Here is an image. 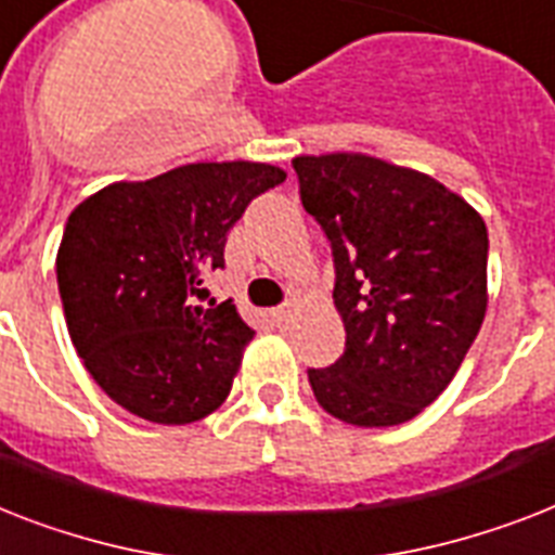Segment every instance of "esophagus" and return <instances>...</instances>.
Segmentation results:
<instances>
[{
	"label": "esophagus",
	"mask_w": 555,
	"mask_h": 555,
	"mask_svg": "<svg viewBox=\"0 0 555 555\" xmlns=\"http://www.w3.org/2000/svg\"><path fill=\"white\" fill-rule=\"evenodd\" d=\"M270 317H273V322L285 324V322H291L293 308H291V305H285V308H276V310H273V313H270Z\"/></svg>",
	"instance_id": "1"
}]
</instances>
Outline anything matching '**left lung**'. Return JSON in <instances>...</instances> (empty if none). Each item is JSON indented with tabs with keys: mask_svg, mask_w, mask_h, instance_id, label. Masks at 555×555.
Returning a JSON list of instances; mask_svg holds the SVG:
<instances>
[{
	"mask_svg": "<svg viewBox=\"0 0 555 555\" xmlns=\"http://www.w3.org/2000/svg\"><path fill=\"white\" fill-rule=\"evenodd\" d=\"M301 205L333 247L348 341L308 371L317 402L356 427H393L434 404L488 310V228L434 176L367 153L296 156Z\"/></svg>",
	"mask_w": 555,
	"mask_h": 555,
	"instance_id": "8db88e82",
	"label": "left lung"
}]
</instances>
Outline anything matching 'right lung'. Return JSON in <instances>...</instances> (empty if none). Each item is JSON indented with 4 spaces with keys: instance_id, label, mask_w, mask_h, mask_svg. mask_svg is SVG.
Wrapping results in <instances>:
<instances>
[{
    "instance_id": "1",
    "label": "right lung",
    "mask_w": 555,
    "mask_h": 555,
    "mask_svg": "<svg viewBox=\"0 0 555 555\" xmlns=\"http://www.w3.org/2000/svg\"><path fill=\"white\" fill-rule=\"evenodd\" d=\"M285 176L268 162H193L70 210L56 254L67 333L133 416L191 425L228 399L254 331L233 299L205 305V279L224 268L247 202Z\"/></svg>"
}]
</instances>
